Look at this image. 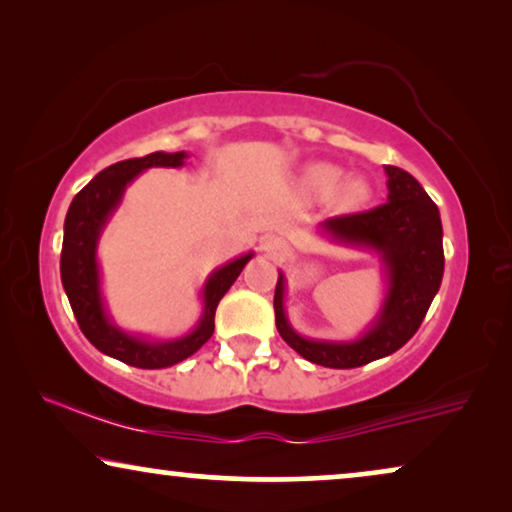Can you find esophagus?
I'll list each match as a JSON object with an SVG mask.
<instances>
[{"label": "esophagus", "mask_w": 512, "mask_h": 512, "mask_svg": "<svg viewBox=\"0 0 512 512\" xmlns=\"http://www.w3.org/2000/svg\"><path fill=\"white\" fill-rule=\"evenodd\" d=\"M261 249L268 256H286V254H289V247H286V242L277 235H265L261 240Z\"/></svg>", "instance_id": "esophagus-1"}]
</instances>
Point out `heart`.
<instances>
[{
    "label": "heart",
    "instance_id": "1",
    "mask_svg": "<svg viewBox=\"0 0 512 512\" xmlns=\"http://www.w3.org/2000/svg\"><path fill=\"white\" fill-rule=\"evenodd\" d=\"M300 191L310 200L331 198L342 212H354L370 198V186L361 177H347L340 165L310 163L300 174Z\"/></svg>",
    "mask_w": 512,
    "mask_h": 512
}]
</instances>
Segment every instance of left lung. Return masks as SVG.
Here are the masks:
<instances>
[{"mask_svg":"<svg viewBox=\"0 0 512 512\" xmlns=\"http://www.w3.org/2000/svg\"><path fill=\"white\" fill-rule=\"evenodd\" d=\"M387 202L363 214L335 216L319 226L321 235L345 247L375 251L384 265L387 293L366 333L354 340H312L291 326L284 310L286 277L279 272L275 321L286 345L324 368H359L401 349L429 312L445 270L443 223L422 184L401 167L384 165Z\"/></svg>","mask_w":512,"mask_h":512,"instance_id":"obj_1","label":"left lung"}]
</instances>
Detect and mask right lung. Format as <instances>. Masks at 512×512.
Instances as JSON below:
<instances>
[{
    "label": "right lung",
    "instance_id": "obj_1",
    "mask_svg": "<svg viewBox=\"0 0 512 512\" xmlns=\"http://www.w3.org/2000/svg\"><path fill=\"white\" fill-rule=\"evenodd\" d=\"M186 158V151H156L144 158H130L109 165L107 170H102L88 186H83L74 195L65 216L60 277L74 317L79 321L83 335L90 340V345H95L111 359H118L135 368H167L198 352L214 333L216 305L235 284V279L240 277L244 265L254 258L249 251V254L216 268L207 277L200 291L202 314L198 324L181 338H144V335L123 331L109 317L102 298L100 263H97V242H100L102 230L109 223L111 214L121 205L125 188L137 179V174L149 170V167H181L186 163Z\"/></svg>",
    "mask_w": 512,
    "mask_h": 512
}]
</instances>
